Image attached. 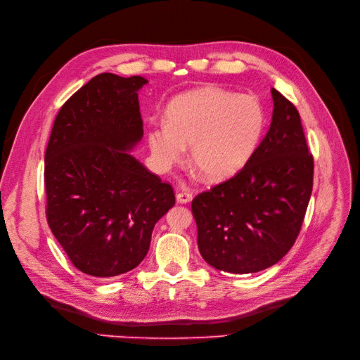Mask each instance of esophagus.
Returning a JSON list of instances; mask_svg holds the SVG:
<instances>
[{"label":"esophagus","instance_id":"1","mask_svg":"<svg viewBox=\"0 0 360 360\" xmlns=\"http://www.w3.org/2000/svg\"><path fill=\"white\" fill-rule=\"evenodd\" d=\"M176 199H177L179 203H189V202L193 199V195H192V192H189V191H180V192L177 193Z\"/></svg>","mask_w":360,"mask_h":360}]
</instances>
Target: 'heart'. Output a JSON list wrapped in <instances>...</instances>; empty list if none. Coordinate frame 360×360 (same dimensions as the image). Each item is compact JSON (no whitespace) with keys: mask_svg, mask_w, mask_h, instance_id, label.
<instances>
[{"mask_svg":"<svg viewBox=\"0 0 360 360\" xmlns=\"http://www.w3.org/2000/svg\"><path fill=\"white\" fill-rule=\"evenodd\" d=\"M167 124L149 127L148 141L157 160L179 162L192 146V162L212 183L234 177L249 162L266 126L259 98L208 86L169 102Z\"/></svg>","mask_w":360,"mask_h":360,"instance_id":"obj_1","label":"heart"}]
</instances>
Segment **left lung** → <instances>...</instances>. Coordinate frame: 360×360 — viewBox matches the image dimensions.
Masks as SVG:
<instances>
[{
  "label": "left lung",
  "instance_id": "obj_1",
  "mask_svg": "<svg viewBox=\"0 0 360 360\" xmlns=\"http://www.w3.org/2000/svg\"><path fill=\"white\" fill-rule=\"evenodd\" d=\"M265 138L245 168L192 200L198 248L211 266L231 274L277 264L300 233L314 184V158L300 115L271 89Z\"/></svg>",
  "mask_w": 360,
  "mask_h": 360
}]
</instances>
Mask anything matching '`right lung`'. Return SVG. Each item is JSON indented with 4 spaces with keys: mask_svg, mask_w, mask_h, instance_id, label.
<instances>
[{
    "mask_svg": "<svg viewBox=\"0 0 360 360\" xmlns=\"http://www.w3.org/2000/svg\"><path fill=\"white\" fill-rule=\"evenodd\" d=\"M148 80L101 73L65 101L45 152L48 226L72 264L98 278L146 256L174 191L136 160L143 136L138 92Z\"/></svg>",
    "mask_w": 360,
    "mask_h": 360,
    "instance_id": "obj_1",
    "label": "right lung"
}]
</instances>
